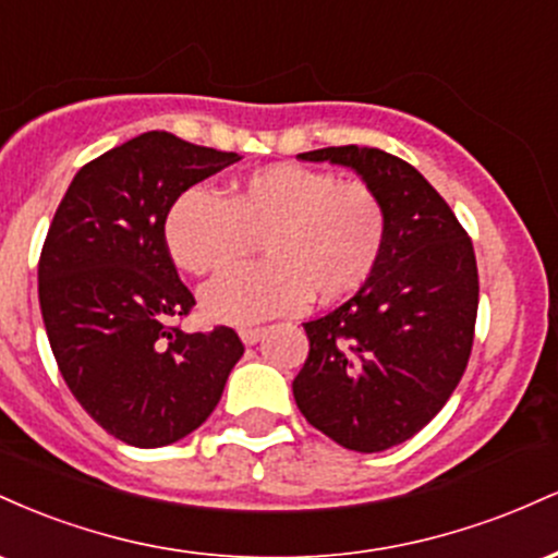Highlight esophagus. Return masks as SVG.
<instances>
[{
	"label": "esophagus",
	"instance_id": "1",
	"mask_svg": "<svg viewBox=\"0 0 558 558\" xmlns=\"http://www.w3.org/2000/svg\"><path fill=\"white\" fill-rule=\"evenodd\" d=\"M262 332H265L262 328H241L239 336H241V341L246 343V345H254L262 338Z\"/></svg>",
	"mask_w": 558,
	"mask_h": 558
}]
</instances>
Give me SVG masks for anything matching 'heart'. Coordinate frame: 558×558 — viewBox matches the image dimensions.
<instances>
[{"instance_id": "b5f03b06", "label": "heart", "mask_w": 558, "mask_h": 558, "mask_svg": "<svg viewBox=\"0 0 558 558\" xmlns=\"http://www.w3.org/2000/svg\"><path fill=\"white\" fill-rule=\"evenodd\" d=\"M388 209L373 185L338 181L328 170L270 165L233 183L228 202L185 189L165 217V241L191 275H217L257 252L202 291L209 319L248 325L288 315L306 296L319 304L351 296L373 278L388 243Z\"/></svg>"}]
</instances>
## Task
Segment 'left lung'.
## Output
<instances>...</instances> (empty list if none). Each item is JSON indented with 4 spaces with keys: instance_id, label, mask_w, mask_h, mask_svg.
<instances>
[{
    "instance_id": "left-lung-1",
    "label": "left lung",
    "mask_w": 558,
    "mask_h": 558,
    "mask_svg": "<svg viewBox=\"0 0 558 558\" xmlns=\"http://www.w3.org/2000/svg\"><path fill=\"white\" fill-rule=\"evenodd\" d=\"M306 162L351 168L388 209L373 278L330 315L304 323L310 356L293 380L306 422L349 451L412 438L462 380L477 317L470 235L420 170L369 146H328Z\"/></svg>"
}]
</instances>
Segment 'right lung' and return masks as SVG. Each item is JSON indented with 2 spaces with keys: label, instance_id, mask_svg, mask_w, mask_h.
<instances>
[{
  "label": "right lung",
  "instance_id": "obj_1",
  "mask_svg": "<svg viewBox=\"0 0 558 558\" xmlns=\"http://www.w3.org/2000/svg\"><path fill=\"white\" fill-rule=\"evenodd\" d=\"M239 159L168 131L141 133L75 172L49 226L38 301L57 367L81 407L128 446L194 433L243 356L230 328H170L196 301L165 241L172 202Z\"/></svg>",
  "mask_w": 558,
  "mask_h": 558
}]
</instances>
